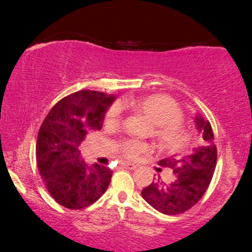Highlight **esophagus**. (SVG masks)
Instances as JSON below:
<instances>
[{"label":"esophagus","instance_id":"obj_1","mask_svg":"<svg viewBox=\"0 0 252 252\" xmlns=\"http://www.w3.org/2000/svg\"><path fill=\"white\" fill-rule=\"evenodd\" d=\"M122 166L126 167V168H129V170H135V168L137 167V165L132 164V163H122Z\"/></svg>","mask_w":252,"mask_h":252}]
</instances>
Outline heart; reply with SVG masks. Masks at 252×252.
I'll return each mask as SVG.
<instances>
[{
    "label": "heart",
    "mask_w": 252,
    "mask_h": 252,
    "mask_svg": "<svg viewBox=\"0 0 252 252\" xmlns=\"http://www.w3.org/2000/svg\"><path fill=\"white\" fill-rule=\"evenodd\" d=\"M136 111L142 113L154 124V136L158 144L164 149L179 150L186 147L189 141V134L180 125L182 122V112L173 99L165 96H150L132 103ZM122 116V106L115 104L108 112V120L118 122ZM149 150V146L142 142H127L124 147L126 156L134 158L140 154Z\"/></svg>",
    "instance_id": "b5f03b06"
}]
</instances>
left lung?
<instances>
[{"instance_id": "8db88e82", "label": "left lung", "mask_w": 252, "mask_h": 252, "mask_svg": "<svg viewBox=\"0 0 252 252\" xmlns=\"http://www.w3.org/2000/svg\"><path fill=\"white\" fill-rule=\"evenodd\" d=\"M195 126L199 143L186 156H171L159 161L160 166L170 167L175 180L165 184L160 177L142 190L147 203L164 215H179L192 208L208 189L217 163V148L213 142L212 127L197 113Z\"/></svg>"}]
</instances>
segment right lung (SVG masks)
Segmentation results:
<instances>
[{
    "instance_id": "1",
    "label": "right lung",
    "mask_w": 252,
    "mask_h": 252,
    "mask_svg": "<svg viewBox=\"0 0 252 252\" xmlns=\"http://www.w3.org/2000/svg\"><path fill=\"white\" fill-rule=\"evenodd\" d=\"M116 96L79 91L62 98L40 127L36 161L48 191L58 204L71 210L87 208L106 191L112 171L87 165L79 146L91 130L102 128L105 112Z\"/></svg>"
}]
</instances>
